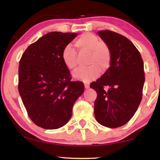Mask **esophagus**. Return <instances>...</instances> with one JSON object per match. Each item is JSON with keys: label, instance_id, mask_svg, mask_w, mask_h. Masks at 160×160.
<instances>
[{"label": "esophagus", "instance_id": "obj_1", "mask_svg": "<svg viewBox=\"0 0 160 160\" xmlns=\"http://www.w3.org/2000/svg\"><path fill=\"white\" fill-rule=\"evenodd\" d=\"M89 88V85L88 83H85V89H88Z\"/></svg>", "mask_w": 160, "mask_h": 160}]
</instances>
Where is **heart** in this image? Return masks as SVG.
Instances as JSON below:
<instances>
[{
  "mask_svg": "<svg viewBox=\"0 0 160 160\" xmlns=\"http://www.w3.org/2000/svg\"><path fill=\"white\" fill-rule=\"evenodd\" d=\"M75 44L80 52H89L87 60L88 67L78 68L72 75L75 79L89 82L98 77L100 70H108L112 62V52L106 42L89 32L82 33L75 40ZM62 59L66 67L73 70L77 66V54L75 49L67 45L63 49Z\"/></svg>",
  "mask_w": 160,
  "mask_h": 160,
  "instance_id": "obj_1",
  "label": "heart"
}]
</instances>
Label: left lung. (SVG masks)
<instances>
[{
	"label": "left lung",
	"instance_id": "1",
	"mask_svg": "<svg viewBox=\"0 0 160 160\" xmlns=\"http://www.w3.org/2000/svg\"><path fill=\"white\" fill-rule=\"evenodd\" d=\"M98 34L109 45L112 62L102 76L90 84L97 93L94 115L101 125L117 128L132 119L141 101L143 62L137 48L125 36L109 30Z\"/></svg>",
	"mask_w": 160,
	"mask_h": 160
}]
</instances>
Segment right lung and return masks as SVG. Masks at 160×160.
<instances>
[{"instance_id":"add662e5","label":"right lung","mask_w":160,"mask_h":160,"mask_svg":"<svg viewBox=\"0 0 160 160\" xmlns=\"http://www.w3.org/2000/svg\"><path fill=\"white\" fill-rule=\"evenodd\" d=\"M75 33L50 32L31 44L19 66L18 89L28 117L37 126L56 129L68 122L84 84L71 81L62 59L65 46Z\"/></svg>"}]
</instances>
